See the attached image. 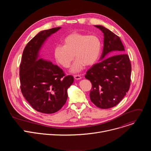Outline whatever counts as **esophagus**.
Returning <instances> with one entry per match:
<instances>
[{
  "instance_id": "esophagus-1",
  "label": "esophagus",
  "mask_w": 151,
  "mask_h": 151,
  "mask_svg": "<svg viewBox=\"0 0 151 151\" xmlns=\"http://www.w3.org/2000/svg\"><path fill=\"white\" fill-rule=\"evenodd\" d=\"M74 78L76 80H79V79H81V76L79 75H74Z\"/></svg>"
}]
</instances>
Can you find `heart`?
Here are the masks:
<instances>
[{
	"label": "heart",
	"mask_w": 151,
	"mask_h": 151,
	"mask_svg": "<svg viewBox=\"0 0 151 151\" xmlns=\"http://www.w3.org/2000/svg\"><path fill=\"white\" fill-rule=\"evenodd\" d=\"M62 43L63 46L54 48V58L62 67L68 68L75 55L76 59L71 68L73 73L79 72L85 66L93 65L99 58L101 42L95 35L73 32L64 37Z\"/></svg>",
	"instance_id": "obj_1"
}]
</instances>
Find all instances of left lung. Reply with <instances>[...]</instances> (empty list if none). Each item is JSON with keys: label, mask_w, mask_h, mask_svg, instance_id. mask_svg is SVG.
I'll use <instances>...</instances> for the list:
<instances>
[{"label": "left lung", "mask_w": 151, "mask_h": 151, "mask_svg": "<svg viewBox=\"0 0 151 151\" xmlns=\"http://www.w3.org/2000/svg\"><path fill=\"white\" fill-rule=\"evenodd\" d=\"M94 26L103 33L104 47L101 61L85 77L92 83L91 101L99 108L109 109L118 104L130 88L132 65L120 38L102 26Z\"/></svg>", "instance_id": "obj_1"}]
</instances>
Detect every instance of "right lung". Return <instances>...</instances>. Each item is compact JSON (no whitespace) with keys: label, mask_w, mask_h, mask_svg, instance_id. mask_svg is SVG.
<instances>
[{"label":"right lung","mask_w":151,"mask_h":151,"mask_svg":"<svg viewBox=\"0 0 151 151\" xmlns=\"http://www.w3.org/2000/svg\"><path fill=\"white\" fill-rule=\"evenodd\" d=\"M61 27L43 30L26 46L19 66L21 90L34 109L44 114L58 111L66 103L68 89L73 83L71 75L50 61L39 58V51L51 35Z\"/></svg>","instance_id":"1"}]
</instances>
